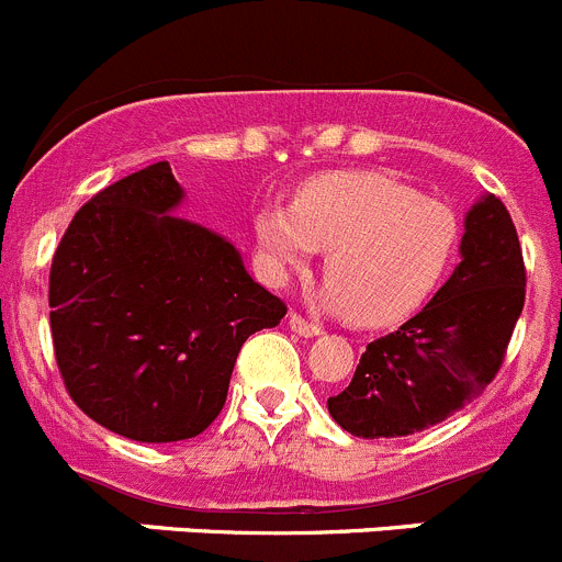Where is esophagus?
Segmentation results:
<instances>
[{
	"mask_svg": "<svg viewBox=\"0 0 562 562\" xmlns=\"http://www.w3.org/2000/svg\"><path fill=\"white\" fill-rule=\"evenodd\" d=\"M290 328L295 330V334H301V336H319V334H323V328H319V325L308 323V319L301 317L297 312L290 314Z\"/></svg>",
	"mask_w": 562,
	"mask_h": 562,
	"instance_id": "1",
	"label": "esophagus"
}]
</instances>
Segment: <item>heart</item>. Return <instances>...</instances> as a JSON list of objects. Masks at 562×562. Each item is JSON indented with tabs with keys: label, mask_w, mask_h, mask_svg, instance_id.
<instances>
[{
	"label": "heart",
	"mask_w": 562,
	"mask_h": 562,
	"mask_svg": "<svg viewBox=\"0 0 562 562\" xmlns=\"http://www.w3.org/2000/svg\"><path fill=\"white\" fill-rule=\"evenodd\" d=\"M256 239L278 278L325 254L319 306L358 325L414 314L452 267L461 245L456 210L375 170L308 179L290 206H261Z\"/></svg>",
	"instance_id": "b5f03b06"
}]
</instances>
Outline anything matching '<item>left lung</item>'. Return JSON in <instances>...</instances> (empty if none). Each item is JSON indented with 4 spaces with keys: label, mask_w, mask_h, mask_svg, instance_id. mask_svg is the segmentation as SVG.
<instances>
[{
    "label": "left lung",
    "mask_w": 562,
    "mask_h": 562,
    "mask_svg": "<svg viewBox=\"0 0 562 562\" xmlns=\"http://www.w3.org/2000/svg\"><path fill=\"white\" fill-rule=\"evenodd\" d=\"M461 265L416 317L370 341L350 386L328 397L341 430L397 438L445 422L499 372L525 308L527 272L510 212L483 195L463 221Z\"/></svg>",
    "instance_id": "left-lung-1"
}]
</instances>
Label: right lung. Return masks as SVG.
I'll return each instance as SVG.
<instances>
[{"label": "right lung", "mask_w": 562, "mask_h": 562, "mask_svg": "<svg viewBox=\"0 0 562 562\" xmlns=\"http://www.w3.org/2000/svg\"><path fill=\"white\" fill-rule=\"evenodd\" d=\"M181 198L168 162L104 187L74 215L49 272L68 394L101 427L146 445L204 432L239 347L286 314L226 237L170 215Z\"/></svg>", "instance_id": "1"}]
</instances>
